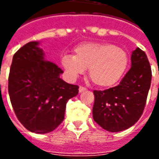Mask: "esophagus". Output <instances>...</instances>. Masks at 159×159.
Returning a JSON list of instances; mask_svg holds the SVG:
<instances>
[{"label": "esophagus", "instance_id": "esophagus-1", "mask_svg": "<svg viewBox=\"0 0 159 159\" xmlns=\"http://www.w3.org/2000/svg\"><path fill=\"white\" fill-rule=\"evenodd\" d=\"M86 90H87L86 88H84V87H79V93L84 92V91H86Z\"/></svg>", "mask_w": 159, "mask_h": 159}]
</instances>
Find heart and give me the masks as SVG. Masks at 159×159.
I'll return each mask as SVG.
<instances>
[{
  "mask_svg": "<svg viewBox=\"0 0 159 159\" xmlns=\"http://www.w3.org/2000/svg\"><path fill=\"white\" fill-rule=\"evenodd\" d=\"M74 52V55H65L61 59L68 77L76 79L89 69L90 79L100 88L116 85L129 66L127 52L111 43L83 42L75 48Z\"/></svg>",
  "mask_w": 159,
  "mask_h": 159,
  "instance_id": "1",
  "label": "heart"
}]
</instances>
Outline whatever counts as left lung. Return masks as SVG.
<instances>
[{"label":"left lung","mask_w":159,"mask_h":159,"mask_svg":"<svg viewBox=\"0 0 159 159\" xmlns=\"http://www.w3.org/2000/svg\"><path fill=\"white\" fill-rule=\"evenodd\" d=\"M151 80L152 70L147 54L137 48L131 54V68L119 85L93 91V120L110 132L133 126L142 115Z\"/></svg>","instance_id":"1"}]
</instances>
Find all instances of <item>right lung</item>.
<instances>
[{
  "label": "right lung",
  "mask_w": 159,
  "mask_h": 159,
  "mask_svg": "<svg viewBox=\"0 0 159 159\" xmlns=\"http://www.w3.org/2000/svg\"><path fill=\"white\" fill-rule=\"evenodd\" d=\"M39 42H30L12 58L8 93L16 116L27 129L47 134L62 123L67 101L78 86L60 78L63 70L46 60Z\"/></svg>",
  "instance_id": "add662e5"
}]
</instances>
